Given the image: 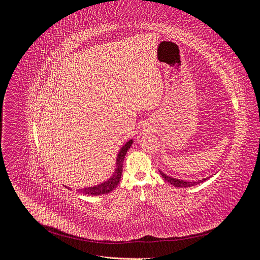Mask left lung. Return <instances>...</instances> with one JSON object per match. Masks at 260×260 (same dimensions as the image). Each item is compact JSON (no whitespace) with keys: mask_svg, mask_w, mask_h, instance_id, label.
Returning <instances> with one entry per match:
<instances>
[{"mask_svg":"<svg viewBox=\"0 0 260 260\" xmlns=\"http://www.w3.org/2000/svg\"><path fill=\"white\" fill-rule=\"evenodd\" d=\"M159 174L165 179V181H167V182H169L170 184H172V185L176 186V187H190V186H194V185H198V184L204 182V181H206L207 179L210 178V177H208V178L198 180V181H184V180H180V179H177V178L169 177L166 174H164V172L160 171V170H159Z\"/></svg>","mask_w":260,"mask_h":260,"instance_id":"obj_1","label":"left lung"}]
</instances>
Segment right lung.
I'll return each instance as SVG.
<instances>
[{
  "label": "right lung",
  "instance_id": "right-lung-1",
  "mask_svg": "<svg viewBox=\"0 0 260 260\" xmlns=\"http://www.w3.org/2000/svg\"><path fill=\"white\" fill-rule=\"evenodd\" d=\"M132 143H133V140L131 139L128 141V142H125V144L120 148V151H119V153H118L117 158H116V169L111 178L98 185L81 188V192L83 194L95 195V196L102 195V194H108L109 192H112L114 188L118 185V183H119L121 175H122V165H123L124 156H125V154H127L128 149L132 145Z\"/></svg>",
  "mask_w": 260,
  "mask_h": 260
}]
</instances>
